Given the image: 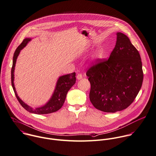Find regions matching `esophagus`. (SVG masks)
Listing matches in <instances>:
<instances>
[{
    "mask_svg": "<svg viewBox=\"0 0 156 156\" xmlns=\"http://www.w3.org/2000/svg\"><path fill=\"white\" fill-rule=\"evenodd\" d=\"M82 78V74H78L77 75V79H78V80H80V79H81Z\"/></svg>",
    "mask_w": 156,
    "mask_h": 156,
    "instance_id": "1",
    "label": "esophagus"
}]
</instances>
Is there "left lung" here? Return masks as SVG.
Segmentation results:
<instances>
[{
	"instance_id": "left-lung-1",
	"label": "left lung",
	"mask_w": 156,
	"mask_h": 156,
	"mask_svg": "<svg viewBox=\"0 0 156 156\" xmlns=\"http://www.w3.org/2000/svg\"><path fill=\"white\" fill-rule=\"evenodd\" d=\"M116 42L108 59L98 58L87 71L90 82V99L102 112L115 113L127 108L142 85L141 57L129 38L116 34Z\"/></svg>"
}]
</instances>
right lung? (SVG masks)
I'll use <instances>...</instances> for the list:
<instances>
[{
	"label": "right lung",
	"mask_w": 156,
	"mask_h": 156,
	"mask_svg": "<svg viewBox=\"0 0 156 156\" xmlns=\"http://www.w3.org/2000/svg\"><path fill=\"white\" fill-rule=\"evenodd\" d=\"M31 40L30 38H26L23 40L21 44L16 49L13 59V65L12 68V85L15 94L16 96V98L20 104L28 112L35 113L38 115H44V114H48L51 113L58 110L63 105L66 94L70 88L74 85L76 83V73H73L69 74L64 75L59 77L55 91L52 94V98L49 101V102L43 107H38V108H32L26 104H25L18 96L17 93L15 90V87L14 85V71L15 67L16 65V59L18 56L20 54L21 50H22L28 43L29 41Z\"/></svg>",
	"instance_id": "1"
}]
</instances>
